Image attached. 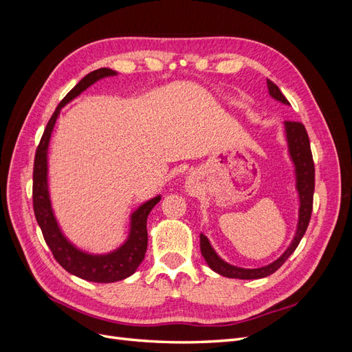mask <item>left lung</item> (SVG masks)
Instances as JSON below:
<instances>
[{
  "instance_id": "8db88e82",
  "label": "left lung",
  "mask_w": 352,
  "mask_h": 352,
  "mask_svg": "<svg viewBox=\"0 0 352 352\" xmlns=\"http://www.w3.org/2000/svg\"><path fill=\"white\" fill-rule=\"evenodd\" d=\"M267 88H269V94L274 100H278L283 104H289V101L285 98V95L278 88V85L273 83L270 79H267ZM285 132H286L287 146H289V154L295 164L296 189H298V194H300V220H298V229L294 236V241L289 245V248H287L278 260L273 261L269 265H265V267L242 269L223 261L216 254V251L211 248L208 239L201 233L199 241H201L202 257L206 258L210 269H212L221 276H225V278L261 279V278H265V276H270L272 273L278 270L280 265L289 258V255L296 250L298 243L301 242L304 233L308 228V223H310L311 212H313V195H314V162H313V154L310 148V140H308V133L305 131L304 124L300 122L286 120Z\"/></svg>"
}]
</instances>
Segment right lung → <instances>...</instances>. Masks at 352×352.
<instances>
[{
	"mask_svg": "<svg viewBox=\"0 0 352 352\" xmlns=\"http://www.w3.org/2000/svg\"><path fill=\"white\" fill-rule=\"evenodd\" d=\"M114 74L116 72L107 67L91 72L57 105V109L48 120L44 135H42L39 145L36 148L34 162V188H32V198H34V211L36 221L57 263L63 269L74 276H78V278L98 283H111L126 279L140 267V264L145 257L148 245L146 217L157 202L162 199V197H155L150 201H146L145 204H142L133 212L129 239H127L119 250L105 255L87 254L78 250L76 247H73V245L65 238V235H63L56 221L48 195L47 153L51 132L54 129L60 110L65 107L69 101L76 98L80 92L89 88L92 83L102 78L114 76Z\"/></svg>",
	"mask_w": 352,
	"mask_h": 352,
	"instance_id": "1",
	"label": "right lung"
}]
</instances>
